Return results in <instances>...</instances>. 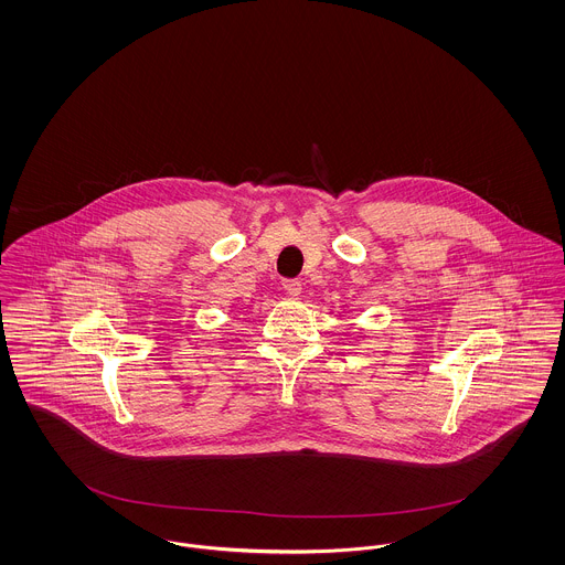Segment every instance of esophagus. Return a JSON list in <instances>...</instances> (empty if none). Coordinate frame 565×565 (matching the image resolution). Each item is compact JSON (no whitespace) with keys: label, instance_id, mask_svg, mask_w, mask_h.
Returning a JSON list of instances; mask_svg holds the SVG:
<instances>
[{"label":"esophagus","instance_id":"34e87169","mask_svg":"<svg viewBox=\"0 0 565 565\" xmlns=\"http://www.w3.org/2000/svg\"><path fill=\"white\" fill-rule=\"evenodd\" d=\"M281 286H284V290H286L288 297H299L301 290H303V286H301L299 279H286Z\"/></svg>","mask_w":565,"mask_h":565}]
</instances>
